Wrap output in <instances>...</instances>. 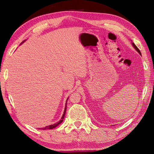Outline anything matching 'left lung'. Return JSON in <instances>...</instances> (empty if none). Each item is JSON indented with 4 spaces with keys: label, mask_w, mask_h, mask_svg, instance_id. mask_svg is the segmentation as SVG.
Segmentation results:
<instances>
[{
    "label": "left lung",
    "mask_w": 154,
    "mask_h": 154,
    "mask_svg": "<svg viewBox=\"0 0 154 154\" xmlns=\"http://www.w3.org/2000/svg\"><path fill=\"white\" fill-rule=\"evenodd\" d=\"M132 46L133 47H134V48L136 50V51H138V53L140 54V55H142V54H141V53H140V50L138 49V47H136V45H135V44L134 43H132Z\"/></svg>",
    "instance_id": "1"
}]
</instances>
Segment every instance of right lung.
Masks as SVG:
<instances>
[{
  "mask_svg": "<svg viewBox=\"0 0 154 154\" xmlns=\"http://www.w3.org/2000/svg\"><path fill=\"white\" fill-rule=\"evenodd\" d=\"M23 42H24V41H23V42L22 43H23ZM68 99H67V100H66V105H65V108H64V113H63V116H62V117H61V119H60V120L59 122H57V123H54V124H53V125H51L47 126H45V127L41 128H39V129H41V130L53 129V128H55L56 126H57L59 125H60V124L61 123V122H62L63 121V119H64V115H65V113H66V103H67Z\"/></svg>",
  "mask_w": 154,
  "mask_h": 154,
  "instance_id": "right-lung-1",
  "label": "right lung"
}]
</instances>
